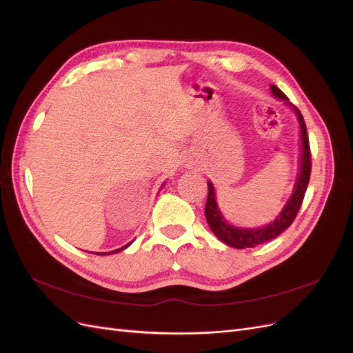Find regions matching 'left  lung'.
Masks as SVG:
<instances>
[{
  "label": "left lung",
  "mask_w": 353,
  "mask_h": 353,
  "mask_svg": "<svg viewBox=\"0 0 353 353\" xmlns=\"http://www.w3.org/2000/svg\"><path fill=\"white\" fill-rule=\"evenodd\" d=\"M271 91L276 99H281V100H284L285 104L292 105V103H288V99L285 97V94L280 88H276L275 85H271ZM293 109L296 112L299 123H301V138H302L301 170H299L297 181L294 184V191H293L292 197L288 199L287 205L284 206L280 215L274 219V222H271L270 225L261 227V228H239V227L230 225V223L223 219V216L221 215V212L218 209L216 199H215V188H213V184L208 183L209 193H208L206 208H205L206 221L209 223L212 232L215 234V236L221 241L231 245V248H236V249L256 248V245L263 244L266 241L274 240L275 237H279L284 230H287L292 225L299 209H301V206H302L309 178H311V166H312L311 148H309V138H307L303 116L294 108V105H293Z\"/></svg>",
  "instance_id": "1"
}]
</instances>
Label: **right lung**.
Returning <instances> with one entry per match:
<instances>
[{"instance_id": "right-lung-1", "label": "right lung", "mask_w": 353, "mask_h": 353, "mask_svg": "<svg viewBox=\"0 0 353 353\" xmlns=\"http://www.w3.org/2000/svg\"><path fill=\"white\" fill-rule=\"evenodd\" d=\"M132 243V241H131ZM131 243H128L126 245H123V248H121V249H116V250H113V252H109V253H97V254H112V253H117V252H121V250H123V249H126L128 245H130Z\"/></svg>"}]
</instances>
